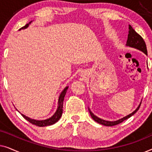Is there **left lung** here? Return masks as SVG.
I'll list each match as a JSON object with an SVG mask.
<instances>
[{"label": "left lung", "instance_id": "left-lung-1", "mask_svg": "<svg viewBox=\"0 0 152 152\" xmlns=\"http://www.w3.org/2000/svg\"><path fill=\"white\" fill-rule=\"evenodd\" d=\"M126 46H129L131 48H134L138 49L139 50L142 51L144 53L145 55H147V47H146V44H145V41L143 40V39L142 38V37L140 35H139L138 33H137L136 31H135L132 26H129V34H128V38H127V41H126ZM141 103L139 104V106L137 107V109L135 110L134 112H132V113H130L129 115L125 116V117L121 118V119H119L116 121H107V120H102L101 118H99L98 117H97L96 115H95L93 114L90 109H88L89 113H90L91 118H93V120H95V122H98L99 124H102V125L104 126H114L116 125V124H118L120 123H121L128 118H129L130 117H132L133 115H134L135 113H136L137 111L139 109V108L140 107Z\"/></svg>", "mask_w": 152, "mask_h": 152}]
</instances>
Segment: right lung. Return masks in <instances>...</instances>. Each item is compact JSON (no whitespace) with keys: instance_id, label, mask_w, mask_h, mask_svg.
<instances>
[{"instance_id":"obj_1","label":"right lung","mask_w":152,"mask_h":152,"mask_svg":"<svg viewBox=\"0 0 152 152\" xmlns=\"http://www.w3.org/2000/svg\"><path fill=\"white\" fill-rule=\"evenodd\" d=\"M32 21L29 23L26 24V26L23 27L20 29H19V30H23V29H26L29 26ZM68 86H66L65 88L64 89L63 91H62L61 94H60L59 97V99H58V107L57 109L56 112L55 113V114L50 117V118H48L46 120H34V119H31V118L27 117L23 114H21L23 117L25 119L28 120L32 123V124H34V125H37L38 126H50L52 125V124H54L55 123H56L58 120L60 119L61 116L62 115V113H63V102H64V97H65L66 91L68 90Z\"/></svg>"}]
</instances>
